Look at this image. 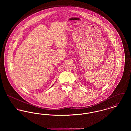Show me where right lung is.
<instances>
[{
    "label": "right lung",
    "mask_w": 131,
    "mask_h": 131,
    "mask_svg": "<svg viewBox=\"0 0 131 131\" xmlns=\"http://www.w3.org/2000/svg\"><path fill=\"white\" fill-rule=\"evenodd\" d=\"M53 85H52V86H53Z\"/></svg>",
    "instance_id": "1"
}]
</instances>
